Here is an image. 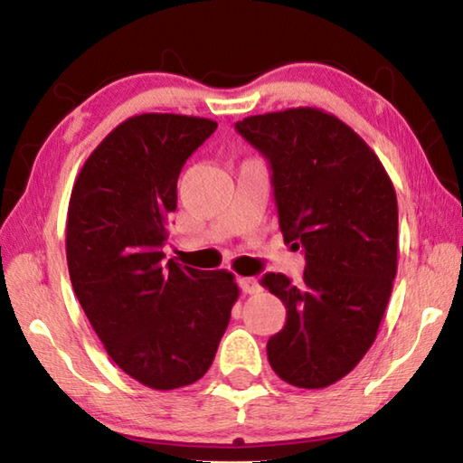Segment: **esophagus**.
I'll return each instance as SVG.
<instances>
[{"mask_svg": "<svg viewBox=\"0 0 463 463\" xmlns=\"http://www.w3.org/2000/svg\"><path fill=\"white\" fill-rule=\"evenodd\" d=\"M239 286H241V289L245 294H257V292H261V286H260V281H257L255 278H241L239 279Z\"/></svg>", "mask_w": 463, "mask_h": 463, "instance_id": "esophagus-1", "label": "esophagus"}]
</instances>
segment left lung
Returning <instances> with one entry per match:
<instances>
[{
    "label": "left lung",
    "mask_w": 463,
    "mask_h": 463,
    "mask_svg": "<svg viewBox=\"0 0 463 463\" xmlns=\"http://www.w3.org/2000/svg\"><path fill=\"white\" fill-rule=\"evenodd\" d=\"M237 130L271 165L279 229L307 250L300 284L265 273L288 318L268 359L298 388H326L378 335L398 268V202L370 145L320 108L247 116Z\"/></svg>",
    "instance_id": "left-lung-1"
}]
</instances>
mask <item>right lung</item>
Returning <instances> with one entry per match:
<instances>
[{
  "instance_id": "right-lung-1",
  "label": "right lung",
  "mask_w": 463,
  "mask_h": 463,
  "mask_svg": "<svg viewBox=\"0 0 463 463\" xmlns=\"http://www.w3.org/2000/svg\"><path fill=\"white\" fill-rule=\"evenodd\" d=\"M216 127L198 116H132L93 148L69 200L77 300L112 362L153 390L208 372L239 298L231 271L179 268L161 250L184 163Z\"/></svg>"
}]
</instances>
